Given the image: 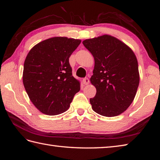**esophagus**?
<instances>
[{
    "label": "esophagus",
    "instance_id": "obj_1",
    "mask_svg": "<svg viewBox=\"0 0 160 160\" xmlns=\"http://www.w3.org/2000/svg\"><path fill=\"white\" fill-rule=\"evenodd\" d=\"M83 84L85 85H88V84L89 83V79H88V78H84V79H83Z\"/></svg>",
    "mask_w": 160,
    "mask_h": 160
}]
</instances>
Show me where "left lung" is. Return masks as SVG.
<instances>
[{
  "label": "left lung",
  "instance_id": "8db88e82",
  "mask_svg": "<svg viewBox=\"0 0 160 160\" xmlns=\"http://www.w3.org/2000/svg\"><path fill=\"white\" fill-rule=\"evenodd\" d=\"M95 61L91 83L96 95L90 99L93 110L105 117L123 113L132 104L139 83L135 53L122 41L103 35L83 41Z\"/></svg>",
  "mask_w": 160,
  "mask_h": 160
}]
</instances>
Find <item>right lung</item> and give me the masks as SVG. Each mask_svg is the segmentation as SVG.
<instances>
[{
  "label": "right lung",
  "instance_id": "obj_1",
  "mask_svg": "<svg viewBox=\"0 0 160 160\" xmlns=\"http://www.w3.org/2000/svg\"><path fill=\"white\" fill-rule=\"evenodd\" d=\"M81 41L65 37L47 38L34 46L24 62L22 82L31 102L41 113L56 115L70 107L80 90L69 59Z\"/></svg>",
  "mask_w": 160,
  "mask_h": 160
}]
</instances>
